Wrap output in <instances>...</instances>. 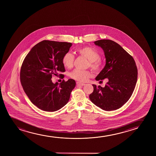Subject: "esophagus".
I'll return each mask as SVG.
<instances>
[{
  "label": "esophagus",
  "mask_w": 156,
  "mask_h": 156,
  "mask_svg": "<svg viewBox=\"0 0 156 156\" xmlns=\"http://www.w3.org/2000/svg\"><path fill=\"white\" fill-rule=\"evenodd\" d=\"M76 83H77V86H84L85 85L84 83H80V82H78V81H77Z\"/></svg>",
  "instance_id": "34e87169"
}]
</instances>
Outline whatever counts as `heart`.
I'll return each mask as SVG.
<instances>
[{
	"label": "heart",
	"instance_id": "obj_1",
	"mask_svg": "<svg viewBox=\"0 0 156 156\" xmlns=\"http://www.w3.org/2000/svg\"><path fill=\"white\" fill-rule=\"evenodd\" d=\"M79 55L89 60L90 66L96 73H100L103 68L104 62L100 58V54L96 50L89 46H83L77 50ZM62 62L64 66L68 68H72L74 62V56L72 54L68 52L63 56ZM73 79L81 82H86L93 76L91 71L76 69L70 74Z\"/></svg>",
	"mask_w": 156,
	"mask_h": 156
}]
</instances>
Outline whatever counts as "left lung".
I'll return each mask as SVG.
<instances>
[{"label": "left lung", "mask_w": 156, "mask_h": 156, "mask_svg": "<svg viewBox=\"0 0 156 156\" xmlns=\"http://www.w3.org/2000/svg\"><path fill=\"white\" fill-rule=\"evenodd\" d=\"M94 44L105 52L106 64L96 77L102 81L107 78L105 87L93 85L90 98L105 111L119 109L130 98L137 79V69L134 58L118 44L109 39L95 41Z\"/></svg>", "instance_id": "left-lung-1"}]
</instances>
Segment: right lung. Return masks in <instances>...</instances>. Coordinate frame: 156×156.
<instances>
[{
  "instance_id": "1",
  "label": "right lung",
  "mask_w": 156,
  "mask_h": 156,
  "mask_svg": "<svg viewBox=\"0 0 156 156\" xmlns=\"http://www.w3.org/2000/svg\"><path fill=\"white\" fill-rule=\"evenodd\" d=\"M71 45L67 42L43 41L32 47L24 58L20 81L31 102L39 109L53 112L68 102L76 86L75 80L53 83L51 79L54 75L58 76V73L66 71L62 57Z\"/></svg>"
}]
</instances>
